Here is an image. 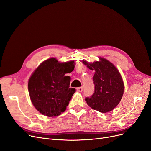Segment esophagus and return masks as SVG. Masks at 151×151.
Instances as JSON below:
<instances>
[{
	"label": "esophagus",
	"mask_w": 151,
	"mask_h": 151,
	"mask_svg": "<svg viewBox=\"0 0 151 151\" xmlns=\"http://www.w3.org/2000/svg\"><path fill=\"white\" fill-rule=\"evenodd\" d=\"M76 90H77L78 91H79V92H82L83 90V87L77 88H76Z\"/></svg>",
	"instance_id": "1"
}]
</instances>
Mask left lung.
Segmentation results:
<instances>
[{"mask_svg":"<svg viewBox=\"0 0 151 151\" xmlns=\"http://www.w3.org/2000/svg\"><path fill=\"white\" fill-rule=\"evenodd\" d=\"M99 61L88 63L83 61L89 69L94 70L93 83L94 91L90 98H86L88 105L101 113H108L119 103L124 91V85L119 71L108 60L99 57Z\"/></svg>","mask_w":151,"mask_h":151,"instance_id":"8db88e82","label":"left lung"}]
</instances>
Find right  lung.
I'll list each match as a JSON object with an SVG mask.
<instances>
[{
    "mask_svg": "<svg viewBox=\"0 0 151 151\" xmlns=\"http://www.w3.org/2000/svg\"><path fill=\"white\" fill-rule=\"evenodd\" d=\"M74 61L60 63L55 58L45 60L33 71L28 83L31 101L43 115L58 116L64 112L76 90L70 88Z\"/></svg>",
    "mask_w": 151,
    "mask_h": 151,
    "instance_id": "1",
    "label": "right lung"
}]
</instances>
